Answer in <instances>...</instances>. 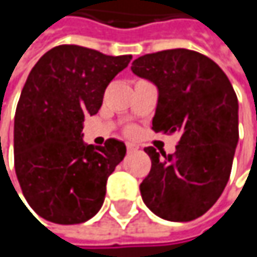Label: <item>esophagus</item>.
Wrapping results in <instances>:
<instances>
[{
    "label": "esophagus",
    "mask_w": 257,
    "mask_h": 257,
    "mask_svg": "<svg viewBox=\"0 0 257 257\" xmlns=\"http://www.w3.org/2000/svg\"><path fill=\"white\" fill-rule=\"evenodd\" d=\"M126 150H128V153H134V152L138 150V147L134 146V144H126Z\"/></svg>",
    "instance_id": "esophagus-1"
}]
</instances>
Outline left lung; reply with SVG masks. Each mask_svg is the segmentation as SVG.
Returning a JSON list of instances; mask_svg holds the SVG:
<instances>
[{
    "instance_id": "1",
    "label": "left lung",
    "mask_w": 257,
    "mask_h": 257,
    "mask_svg": "<svg viewBox=\"0 0 257 257\" xmlns=\"http://www.w3.org/2000/svg\"><path fill=\"white\" fill-rule=\"evenodd\" d=\"M131 70L158 87L152 129L180 134L174 155L144 149L152 168L140 184L141 198L161 219H198L216 204L231 176L238 144L231 81L214 61L187 49L140 56Z\"/></svg>"
}]
</instances>
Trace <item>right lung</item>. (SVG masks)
<instances>
[{
  "instance_id": "obj_1",
  "label": "right lung",
  "mask_w": 257,
  "mask_h": 257,
  "mask_svg": "<svg viewBox=\"0 0 257 257\" xmlns=\"http://www.w3.org/2000/svg\"><path fill=\"white\" fill-rule=\"evenodd\" d=\"M131 55L108 56L62 44L34 65L15 116V170L28 204L59 225L83 223L102 207L108 176L125 155V143H83V122L102 105L108 83Z\"/></svg>"
}]
</instances>
